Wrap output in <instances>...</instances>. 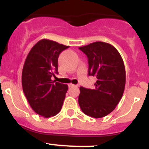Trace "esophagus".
Segmentation results:
<instances>
[{
    "label": "esophagus",
    "instance_id": "obj_1",
    "mask_svg": "<svg viewBox=\"0 0 149 149\" xmlns=\"http://www.w3.org/2000/svg\"><path fill=\"white\" fill-rule=\"evenodd\" d=\"M75 86V85H74V84H68V86H69V87H72V86Z\"/></svg>",
    "mask_w": 149,
    "mask_h": 149
}]
</instances>
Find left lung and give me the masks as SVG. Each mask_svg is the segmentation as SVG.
I'll list each match as a JSON object with an SVG mask.
<instances>
[{
  "label": "left lung",
  "mask_w": 149,
  "mask_h": 149,
  "mask_svg": "<svg viewBox=\"0 0 149 149\" xmlns=\"http://www.w3.org/2000/svg\"><path fill=\"white\" fill-rule=\"evenodd\" d=\"M79 49L88 57L89 75L97 78L95 89L80 88L79 105L86 115L102 118L116 108L123 95L126 81L123 60L115 47L103 42Z\"/></svg>",
  "instance_id": "obj_1"
}]
</instances>
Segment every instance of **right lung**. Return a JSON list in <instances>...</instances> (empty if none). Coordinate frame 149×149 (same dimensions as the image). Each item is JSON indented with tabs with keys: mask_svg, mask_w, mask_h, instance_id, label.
<instances>
[{
	"mask_svg": "<svg viewBox=\"0 0 149 149\" xmlns=\"http://www.w3.org/2000/svg\"><path fill=\"white\" fill-rule=\"evenodd\" d=\"M69 46L43 39L27 54L22 74L23 92L31 108L48 118L60 113L68 85L52 81L57 72L60 54Z\"/></svg>",
	"mask_w": 149,
	"mask_h": 149,
	"instance_id": "add662e5",
	"label": "right lung"
}]
</instances>
